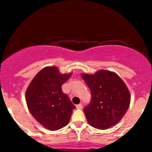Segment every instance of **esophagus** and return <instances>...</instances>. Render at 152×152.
<instances>
[{
    "label": "esophagus",
    "instance_id": "obj_1",
    "mask_svg": "<svg viewBox=\"0 0 152 152\" xmlns=\"http://www.w3.org/2000/svg\"><path fill=\"white\" fill-rule=\"evenodd\" d=\"M82 108H83V105H82V104H78V105H76V109H81Z\"/></svg>",
    "mask_w": 152,
    "mask_h": 152
}]
</instances>
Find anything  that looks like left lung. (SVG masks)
Segmentation results:
<instances>
[{"instance_id":"8db88e82","label":"left lung","mask_w":152,"mask_h":152,"mask_svg":"<svg viewBox=\"0 0 152 152\" xmlns=\"http://www.w3.org/2000/svg\"><path fill=\"white\" fill-rule=\"evenodd\" d=\"M81 76L91 94L89 104L83 109L88 124L102 130L114 126L130 104L131 96L125 83L116 74L106 70Z\"/></svg>"}]
</instances>
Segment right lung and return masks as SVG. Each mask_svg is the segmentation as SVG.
Returning <instances> with one entry per match:
<instances>
[{
    "mask_svg": "<svg viewBox=\"0 0 152 152\" xmlns=\"http://www.w3.org/2000/svg\"><path fill=\"white\" fill-rule=\"evenodd\" d=\"M71 76V73L61 74L56 66L46 67L36 75L26 90V104L31 114L48 130L66 126L76 109L61 89Z\"/></svg>",
    "mask_w": 152,
    "mask_h": 152,
    "instance_id": "right-lung-1",
    "label": "right lung"
}]
</instances>
